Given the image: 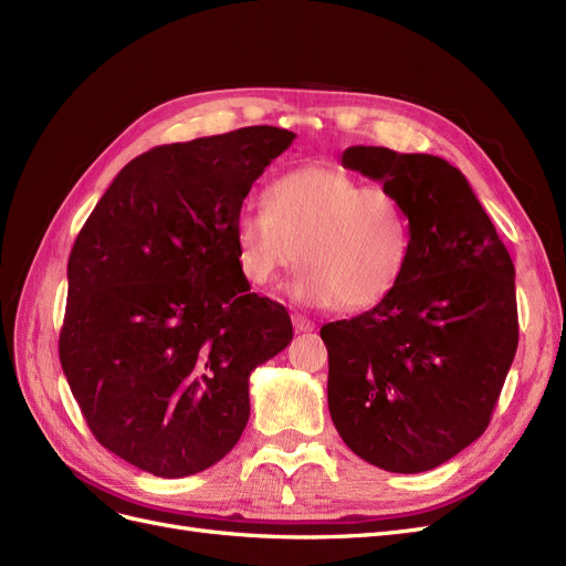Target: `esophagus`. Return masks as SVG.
<instances>
[{
    "label": "esophagus",
    "instance_id": "obj_1",
    "mask_svg": "<svg viewBox=\"0 0 566 566\" xmlns=\"http://www.w3.org/2000/svg\"><path fill=\"white\" fill-rule=\"evenodd\" d=\"M293 325H295L297 333H312V331L316 328V323L310 321L306 316H302V314H295V316H293Z\"/></svg>",
    "mask_w": 566,
    "mask_h": 566
}]
</instances>
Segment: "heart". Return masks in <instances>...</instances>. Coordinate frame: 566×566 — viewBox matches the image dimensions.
<instances>
[{"label": "heart", "mask_w": 566, "mask_h": 566, "mask_svg": "<svg viewBox=\"0 0 566 566\" xmlns=\"http://www.w3.org/2000/svg\"><path fill=\"white\" fill-rule=\"evenodd\" d=\"M238 266L266 287L300 262L290 283L295 302L316 310L364 312L399 285L410 224L385 186H364L325 165H306L269 188V205H245L235 217Z\"/></svg>", "instance_id": "1"}]
</instances>
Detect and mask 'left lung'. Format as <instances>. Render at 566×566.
Returning <instances> with one entry per match:
<instances>
[{
	"instance_id": "obj_1",
	"label": "left lung",
	"mask_w": 566,
	"mask_h": 566,
	"mask_svg": "<svg viewBox=\"0 0 566 566\" xmlns=\"http://www.w3.org/2000/svg\"><path fill=\"white\" fill-rule=\"evenodd\" d=\"M342 165L380 181L410 224L399 285L325 323L328 408L375 468H439L484 434L517 352L515 266L458 167L427 153L349 146Z\"/></svg>"
}]
</instances>
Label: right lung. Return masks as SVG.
Returning a JSON list of instances; mask_svg holds the SVG:
<instances>
[{"label": "right lung", "mask_w": 566, "mask_h": 566, "mask_svg": "<svg viewBox=\"0 0 566 566\" xmlns=\"http://www.w3.org/2000/svg\"><path fill=\"white\" fill-rule=\"evenodd\" d=\"M295 142L243 127L158 146L119 169L67 260L59 356L101 447L156 476L212 468L250 418V373L293 339L250 293L235 217Z\"/></svg>", "instance_id": "add662e5"}]
</instances>
